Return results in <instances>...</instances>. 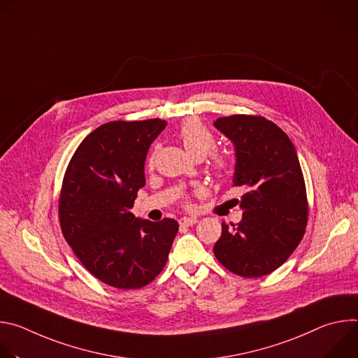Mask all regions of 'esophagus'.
<instances>
[{"instance_id":"34e87169","label":"esophagus","mask_w":358,"mask_h":358,"mask_svg":"<svg viewBox=\"0 0 358 358\" xmlns=\"http://www.w3.org/2000/svg\"><path fill=\"white\" fill-rule=\"evenodd\" d=\"M196 221H198L196 217H184V218L180 220V224L184 225V227H191V225L196 224Z\"/></svg>"}]
</instances>
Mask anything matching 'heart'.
Returning <instances> with one entry per match:
<instances>
[{
	"label": "heart",
	"mask_w": 358,
	"mask_h": 358,
	"mask_svg": "<svg viewBox=\"0 0 358 358\" xmlns=\"http://www.w3.org/2000/svg\"><path fill=\"white\" fill-rule=\"evenodd\" d=\"M177 134L194 159L206 157L215 145V137L211 130L196 117L187 119L180 126ZM213 167L217 176L222 177L228 171V162L222 156H213Z\"/></svg>",
	"instance_id": "heart-1"
}]
</instances>
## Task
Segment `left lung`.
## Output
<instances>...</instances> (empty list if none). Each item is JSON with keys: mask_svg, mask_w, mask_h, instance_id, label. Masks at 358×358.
Returning a JSON list of instances; mask_svg holds the SVG:
<instances>
[{"mask_svg": "<svg viewBox=\"0 0 358 358\" xmlns=\"http://www.w3.org/2000/svg\"><path fill=\"white\" fill-rule=\"evenodd\" d=\"M214 126L235 147L234 187L245 194L242 220L222 222L217 259L232 273L261 278L282 266L304 235L308 198L297 152L273 122L262 116L220 117Z\"/></svg>", "mask_w": 358, "mask_h": 358, "instance_id": "left-lung-1", "label": "left lung"}]
</instances>
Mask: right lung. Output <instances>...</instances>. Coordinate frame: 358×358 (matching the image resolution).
<instances>
[{"label":"right lung","instance_id":"add662e5","mask_svg":"<svg viewBox=\"0 0 358 358\" xmlns=\"http://www.w3.org/2000/svg\"><path fill=\"white\" fill-rule=\"evenodd\" d=\"M167 122H109L76 148L66 169L59 222L82 265L117 289H138L155 280L167 264L178 222L136 218L137 191L144 187L150 144Z\"/></svg>","mask_w":358,"mask_h":358}]
</instances>
